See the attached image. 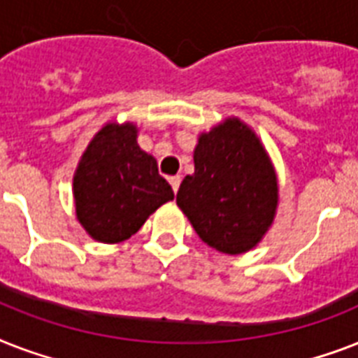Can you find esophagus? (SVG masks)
Instances as JSON below:
<instances>
[{
	"mask_svg": "<svg viewBox=\"0 0 358 358\" xmlns=\"http://www.w3.org/2000/svg\"><path fill=\"white\" fill-rule=\"evenodd\" d=\"M180 176H171V178H169V182H171V185H173V191L174 193H178V187H180Z\"/></svg>",
	"mask_w": 358,
	"mask_h": 358,
	"instance_id": "1",
	"label": "esophagus"
}]
</instances>
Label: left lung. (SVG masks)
I'll return each instance as SVG.
<instances>
[{
  "instance_id": "left-lung-1",
  "label": "left lung",
  "mask_w": 358,
  "mask_h": 358,
  "mask_svg": "<svg viewBox=\"0 0 358 358\" xmlns=\"http://www.w3.org/2000/svg\"><path fill=\"white\" fill-rule=\"evenodd\" d=\"M195 173L180 184L176 204L199 238L224 255L252 249L271 227L277 178L260 141L230 119L202 134Z\"/></svg>"
}]
</instances>
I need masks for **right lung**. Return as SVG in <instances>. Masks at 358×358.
Segmentation results:
<instances>
[{
	"label": "right lung",
	"instance_id": "right-lung-1",
	"mask_svg": "<svg viewBox=\"0 0 358 358\" xmlns=\"http://www.w3.org/2000/svg\"><path fill=\"white\" fill-rule=\"evenodd\" d=\"M76 213L83 229L103 243L134 236L146 217L174 193L157 163L137 145L131 124H109L92 139L74 176Z\"/></svg>",
	"mask_w": 358,
	"mask_h": 358
}]
</instances>
